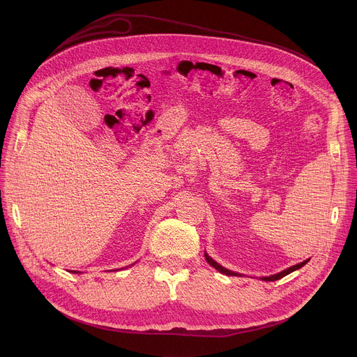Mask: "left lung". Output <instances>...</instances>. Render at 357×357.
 Returning a JSON list of instances; mask_svg holds the SVG:
<instances>
[{"instance_id":"obj_1","label":"left lung","mask_w":357,"mask_h":357,"mask_svg":"<svg viewBox=\"0 0 357 357\" xmlns=\"http://www.w3.org/2000/svg\"><path fill=\"white\" fill-rule=\"evenodd\" d=\"M205 259H206V261L213 267V268H216L219 273H222V274H225V275H234V277H240L241 274L240 273H234V271H231V270H227V268H225L223 266H220L219 263H216L209 254L205 251ZM311 259H308V260H305V261H302V263H299V264H295V266H292V267H288L287 270H284V271H281V273H277V274H274V275H270V277H263L261 280L263 281H277V280H280V278H282V277H285V275H288V274H291L292 271H296V270H299L301 267H303L305 264H307L308 261H310Z\"/></svg>"}]
</instances>
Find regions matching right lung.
Wrapping results in <instances>:
<instances>
[{
  "mask_svg": "<svg viewBox=\"0 0 357 357\" xmlns=\"http://www.w3.org/2000/svg\"><path fill=\"white\" fill-rule=\"evenodd\" d=\"M131 266H132V264H131ZM127 267H130V266H127ZM127 267H124V268H127ZM70 273H76V274H77L79 271H70Z\"/></svg>",
  "mask_w": 357,
  "mask_h": 357,
  "instance_id": "1",
  "label": "right lung"
}]
</instances>
